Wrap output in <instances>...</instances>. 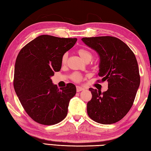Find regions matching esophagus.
Returning <instances> with one entry per match:
<instances>
[{"mask_svg": "<svg viewBox=\"0 0 151 151\" xmlns=\"http://www.w3.org/2000/svg\"><path fill=\"white\" fill-rule=\"evenodd\" d=\"M84 88L83 87H81V86H76V91L78 92H81L82 91H83Z\"/></svg>", "mask_w": 151, "mask_h": 151, "instance_id": "esophagus-1", "label": "esophagus"}]
</instances>
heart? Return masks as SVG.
I'll use <instances>...</instances> for the list:
<instances>
[{
	"mask_svg": "<svg viewBox=\"0 0 151 151\" xmlns=\"http://www.w3.org/2000/svg\"><path fill=\"white\" fill-rule=\"evenodd\" d=\"M77 53L78 55L80 56V57L83 59L85 62H89L92 60V58L93 57V55L90 50H88L86 48H79V49L77 50ZM67 58H68V55L66 53L64 54L62 57V58H61V62H62L63 64H65L66 63V60H67ZM72 79L75 82H79L81 81L82 79V76L81 74L77 73H74L72 76Z\"/></svg>",
	"mask_w": 151,
	"mask_h": 151,
	"instance_id": "obj_1",
	"label": "heart"
}]
</instances>
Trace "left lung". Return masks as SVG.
Masks as SVG:
<instances>
[{
    "mask_svg": "<svg viewBox=\"0 0 151 151\" xmlns=\"http://www.w3.org/2000/svg\"><path fill=\"white\" fill-rule=\"evenodd\" d=\"M83 42L100 57L101 82H108V90L90 88L92 99L87 103L88 116L98 123L113 124L126 115L133 104L140 85L139 70L133 52L118 38H83Z\"/></svg>",
    "mask_w": 151,
    "mask_h": 151,
    "instance_id": "1",
    "label": "left lung"
}]
</instances>
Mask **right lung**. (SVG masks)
Listing matches in <instances>:
<instances>
[{
	"label": "right lung",
	"mask_w": 151,
	"mask_h": 151,
	"mask_svg": "<svg viewBox=\"0 0 151 151\" xmlns=\"http://www.w3.org/2000/svg\"><path fill=\"white\" fill-rule=\"evenodd\" d=\"M77 40L40 35L28 43L18 55L14 66V88L24 111L32 120L44 125L57 124L67 115L75 85L58 88L50 77L60 70L61 58Z\"/></svg>",
	"instance_id": "obj_1"
}]
</instances>
